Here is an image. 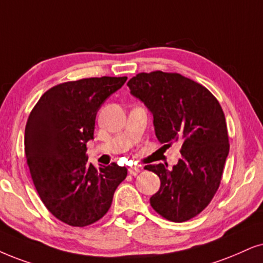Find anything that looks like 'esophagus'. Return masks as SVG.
Instances as JSON below:
<instances>
[{
  "label": "esophagus",
  "instance_id": "esophagus-1",
  "mask_svg": "<svg viewBox=\"0 0 263 263\" xmlns=\"http://www.w3.org/2000/svg\"><path fill=\"white\" fill-rule=\"evenodd\" d=\"M128 174L131 176H136L139 174V167L138 166H131V167L128 168Z\"/></svg>",
  "mask_w": 263,
  "mask_h": 263
}]
</instances>
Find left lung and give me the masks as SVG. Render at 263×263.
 <instances>
[{
	"label": "left lung",
	"instance_id": "obj_1",
	"mask_svg": "<svg viewBox=\"0 0 263 263\" xmlns=\"http://www.w3.org/2000/svg\"><path fill=\"white\" fill-rule=\"evenodd\" d=\"M127 86L153 114L159 142L164 147L182 143V158L172 170L164 164L144 167L161 182L151 198L152 208L168 221L191 220L217 192L229 153L220 103L204 86L177 72H141Z\"/></svg>",
	"mask_w": 263,
	"mask_h": 263
}]
</instances>
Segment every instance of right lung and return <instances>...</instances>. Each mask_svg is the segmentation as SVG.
<instances>
[{
    "instance_id": "add662e5",
    "label": "right lung",
    "mask_w": 263,
    "mask_h": 263,
    "mask_svg": "<svg viewBox=\"0 0 263 263\" xmlns=\"http://www.w3.org/2000/svg\"><path fill=\"white\" fill-rule=\"evenodd\" d=\"M127 78L82 79L45 92L25 126V155L36 191L59 221L85 227L110 209L127 168L115 162L97 168L88 162L96 115Z\"/></svg>"
}]
</instances>
